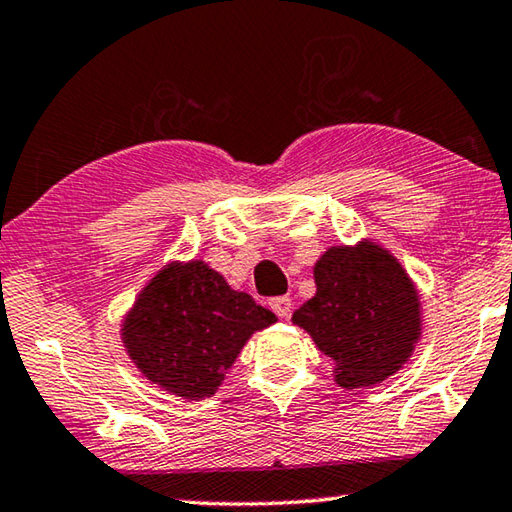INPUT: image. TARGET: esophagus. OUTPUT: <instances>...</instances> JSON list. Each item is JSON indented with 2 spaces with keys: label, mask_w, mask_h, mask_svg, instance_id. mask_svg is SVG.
<instances>
[{
  "label": "esophagus",
  "mask_w": 512,
  "mask_h": 512,
  "mask_svg": "<svg viewBox=\"0 0 512 512\" xmlns=\"http://www.w3.org/2000/svg\"><path fill=\"white\" fill-rule=\"evenodd\" d=\"M271 310L280 316V319H287L291 314V298L289 296H275L271 298Z\"/></svg>",
  "instance_id": "esophagus-1"
}]
</instances>
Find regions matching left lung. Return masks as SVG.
Instances as JSON below:
<instances>
[{"label": "left lung", "instance_id": "obj_1", "mask_svg": "<svg viewBox=\"0 0 512 512\" xmlns=\"http://www.w3.org/2000/svg\"><path fill=\"white\" fill-rule=\"evenodd\" d=\"M314 280L316 294L294 312V323L337 362V385L371 387L399 371L421 330L419 296L403 266L364 241L330 248Z\"/></svg>", "mask_w": 512, "mask_h": 512}]
</instances>
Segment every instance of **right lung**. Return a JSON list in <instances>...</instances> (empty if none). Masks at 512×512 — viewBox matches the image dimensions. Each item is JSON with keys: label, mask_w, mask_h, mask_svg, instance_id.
Segmentation results:
<instances>
[{"label": "right lung", "mask_w": 512, "mask_h": 512, "mask_svg": "<svg viewBox=\"0 0 512 512\" xmlns=\"http://www.w3.org/2000/svg\"><path fill=\"white\" fill-rule=\"evenodd\" d=\"M273 321V312L207 264H170L127 314L123 342L148 380L198 401L216 392L250 335Z\"/></svg>", "instance_id": "1"}]
</instances>
